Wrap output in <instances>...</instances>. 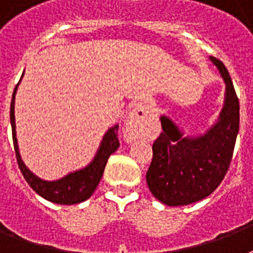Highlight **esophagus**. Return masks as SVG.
<instances>
[{
  "label": "esophagus",
  "mask_w": 253,
  "mask_h": 253,
  "mask_svg": "<svg viewBox=\"0 0 253 253\" xmlns=\"http://www.w3.org/2000/svg\"><path fill=\"white\" fill-rule=\"evenodd\" d=\"M147 111L143 106H135L126 121V126L123 128V138L127 142H132L143 134L144 123H146Z\"/></svg>",
  "instance_id": "obj_1"
}]
</instances>
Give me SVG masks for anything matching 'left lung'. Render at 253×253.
<instances>
[{
  "label": "left lung",
  "mask_w": 253,
  "mask_h": 253,
  "mask_svg": "<svg viewBox=\"0 0 253 253\" xmlns=\"http://www.w3.org/2000/svg\"><path fill=\"white\" fill-rule=\"evenodd\" d=\"M223 79V106L204 132L185 135L178 123L162 115L163 132L155 140L146 174L152 196L168 206L194 204L210 196L226 176L239 132V99L223 63L209 57Z\"/></svg>",
  "instance_id": "obj_1"
}]
</instances>
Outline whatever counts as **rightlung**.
<instances>
[{"mask_svg": "<svg viewBox=\"0 0 253 253\" xmlns=\"http://www.w3.org/2000/svg\"><path fill=\"white\" fill-rule=\"evenodd\" d=\"M23 77V75H22ZM21 77V80H22ZM19 80V83H21ZM13 91L11 97V105H10V123H11V132H13V143L14 150H15V156L19 169L22 174L29 182V185L44 200L59 205H75L80 204L86 201L89 197L93 194L95 188L98 186L99 181L102 178L103 170L106 167L107 159L111 154H114L118 150L119 140H118V125L111 126L109 130L105 132L102 136V140L99 143V147L95 152L94 158L87 166L84 168L77 169L73 172L67 173L65 176L57 180H43L41 177H38L35 173L30 170L26 164L23 163L19 152L17 140V131H15V94H17L18 85Z\"/></svg>", "mask_w": 253, "mask_h": 253, "instance_id": "right-lung-1", "label": "right lung"}]
</instances>
